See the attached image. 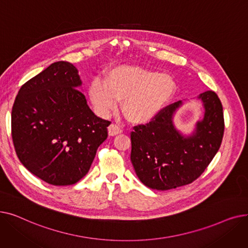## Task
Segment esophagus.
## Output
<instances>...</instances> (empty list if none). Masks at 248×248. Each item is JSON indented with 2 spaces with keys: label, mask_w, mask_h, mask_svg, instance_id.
I'll return each mask as SVG.
<instances>
[{
  "label": "esophagus",
  "mask_w": 248,
  "mask_h": 248,
  "mask_svg": "<svg viewBox=\"0 0 248 248\" xmlns=\"http://www.w3.org/2000/svg\"><path fill=\"white\" fill-rule=\"evenodd\" d=\"M123 132V129L119 126V125H116V124H111L109 126H108V135L109 136H116V135H119V134H121Z\"/></svg>",
  "instance_id": "1"
}]
</instances>
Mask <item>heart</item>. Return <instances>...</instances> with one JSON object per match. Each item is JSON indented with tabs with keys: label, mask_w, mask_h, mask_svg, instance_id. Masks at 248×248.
<instances>
[{
	"label": "heart",
	"mask_w": 248,
	"mask_h": 248,
	"mask_svg": "<svg viewBox=\"0 0 248 248\" xmlns=\"http://www.w3.org/2000/svg\"><path fill=\"white\" fill-rule=\"evenodd\" d=\"M174 78L159 71L134 65L111 68L106 81L90 84L89 96L95 110L108 116L123 100L122 109L128 122L146 124L153 120L176 93Z\"/></svg>",
	"instance_id": "obj_1"
}]
</instances>
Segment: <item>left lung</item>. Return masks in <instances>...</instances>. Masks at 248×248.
Here are the masks:
<instances>
[{
    "label": "left lung",
    "instance_id": "left-lung-1",
    "mask_svg": "<svg viewBox=\"0 0 248 248\" xmlns=\"http://www.w3.org/2000/svg\"><path fill=\"white\" fill-rule=\"evenodd\" d=\"M198 98L205 108L204 119L191 137L180 134L173 124L181 100L164 108L148 124L134 127L131 161L147 187L165 191L188 185L201 176L218 152L224 134L222 103L211 90Z\"/></svg>",
    "mask_w": 248,
    "mask_h": 248
}]
</instances>
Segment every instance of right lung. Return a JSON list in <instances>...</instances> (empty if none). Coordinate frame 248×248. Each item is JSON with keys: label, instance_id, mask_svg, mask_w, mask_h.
Listing matches in <instances>:
<instances>
[{"label": "right lung", "instance_id": "1", "mask_svg": "<svg viewBox=\"0 0 248 248\" xmlns=\"http://www.w3.org/2000/svg\"><path fill=\"white\" fill-rule=\"evenodd\" d=\"M66 61L52 63L22 85L12 108V139L20 162L55 186L77 183L108 138L109 121L96 116Z\"/></svg>", "mask_w": 248, "mask_h": 248}]
</instances>
